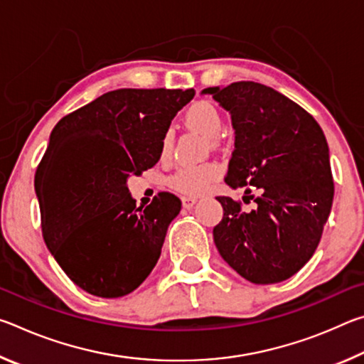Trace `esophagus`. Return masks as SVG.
Segmentation results:
<instances>
[{"instance_id": "esophagus-1", "label": "esophagus", "mask_w": 364, "mask_h": 364, "mask_svg": "<svg viewBox=\"0 0 364 364\" xmlns=\"http://www.w3.org/2000/svg\"><path fill=\"white\" fill-rule=\"evenodd\" d=\"M181 202H183V207H184V208H193L194 204L197 202V199H196V197L186 196V197H183Z\"/></svg>"}]
</instances>
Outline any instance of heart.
Listing matches in <instances>:
<instances>
[{
  "instance_id": "b5f03b06",
  "label": "heart",
  "mask_w": 364,
  "mask_h": 364,
  "mask_svg": "<svg viewBox=\"0 0 364 364\" xmlns=\"http://www.w3.org/2000/svg\"><path fill=\"white\" fill-rule=\"evenodd\" d=\"M183 120L189 128L200 132L208 138L217 136L221 130V114L220 110L208 101H194L184 110ZM162 152H168L171 147V136L167 133L162 138ZM221 173L218 164H184L178 167L173 175L170 176V186L178 193L186 196H199L205 193L208 186L217 180Z\"/></svg>"
}]
</instances>
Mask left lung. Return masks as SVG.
<instances>
[{
  "instance_id": "1",
  "label": "left lung",
  "mask_w": 364,
  "mask_h": 364,
  "mask_svg": "<svg viewBox=\"0 0 364 364\" xmlns=\"http://www.w3.org/2000/svg\"><path fill=\"white\" fill-rule=\"evenodd\" d=\"M231 114L232 157L225 181L255 186L257 207L220 196L213 241L230 267L254 284L289 279L310 260L334 199L329 147L318 122L278 91L255 82L205 88ZM250 194V189H245ZM249 197V196H244Z\"/></svg>"
}]
</instances>
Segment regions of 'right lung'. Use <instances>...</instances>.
I'll list each match as a JSON object with an SVG mask.
<instances>
[{
    "label": "right lung",
    "instance_id": "1",
    "mask_svg": "<svg viewBox=\"0 0 364 364\" xmlns=\"http://www.w3.org/2000/svg\"><path fill=\"white\" fill-rule=\"evenodd\" d=\"M194 90L109 91L63 117L35 173L43 237L64 273L91 295L139 287L162 252L181 200L159 193L136 207L127 186L154 167L171 119Z\"/></svg>",
    "mask_w": 364,
    "mask_h": 364
}]
</instances>
